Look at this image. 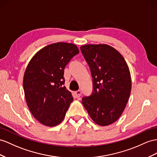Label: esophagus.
Masks as SVG:
<instances>
[{
  "instance_id": "esophagus-1",
  "label": "esophagus",
  "mask_w": 157,
  "mask_h": 157,
  "mask_svg": "<svg viewBox=\"0 0 157 157\" xmlns=\"http://www.w3.org/2000/svg\"><path fill=\"white\" fill-rule=\"evenodd\" d=\"M74 95H75L76 98H79L80 96H81V95H82V91H80V90L76 91L74 92Z\"/></svg>"
}]
</instances>
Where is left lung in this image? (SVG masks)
<instances>
[{
  "label": "left lung",
  "mask_w": 157,
  "mask_h": 157,
  "mask_svg": "<svg viewBox=\"0 0 157 157\" xmlns=\"http://www.w3.org/2000/svg\"><path fill=\"white\" fill-rule=\"evenodd\" d=\"M80 49L89 64L94 86L93 93L82 98V104L96 124L109 125L121 117L129 98V69L122 55L107 44H86Z\"/></svg>",
  "instance_id": "left-lung-1"
}]
</instances>
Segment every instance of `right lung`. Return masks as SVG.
<instances>
[{
	"label": "right lung",
	"mask_w": 157,
	"mask_h": 157,
	"mask_svg": "<svg viewBox=\"0 0 157 157\" xmlns=\"http://www.w3.org/2000/svg\"><path fill=\"white\" fill-rule=\"evenodd\" d=\"M79 52L74 44H52L40 50L28 64L23 78L26 101L34 117L44 125H58L73 101L71 93L63 86L64 68Z\"/></svg>",
	"instance_id": "obj_1"
}]
</instances>
